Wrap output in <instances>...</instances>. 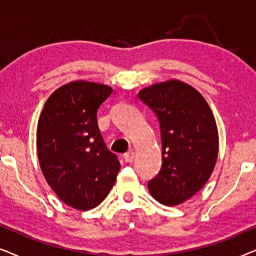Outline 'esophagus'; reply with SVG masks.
<instances>
[{
  "label": "esophagus",
  "mask_w": 256,
  "mask_h": 256,
  "mask_svg": "<svg viewBox=\"0 0 256 256\" xmlns=\"http://www.w3.org/2000/svg\"><path fill=\"white\" fill-rule=\"evenodd\" d=\"M134 157H135L134 152H132V150H129V152H127L124 155V162L130 163V162H132V160H134Z\"/></svg>",
  "instance_id": "esophagus-1"
}]
</instances>
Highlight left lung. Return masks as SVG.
Masks as SVG:
<instances>
[{
    "instance_id": "obj_1",
    "label": "left lung",
    "mask_w": 256,
    "mask_h": 256,
    "mask_svg": "<svg viewBox=\"0 0 256 256\" xmlns=\"http://www.w3.org/2000/svg\"><path fill=\"white\" fill-rule=\"evenodd\" d=\"M138 98L158 118L162 141V168L148 182L150 194L160 204H182L214 169L219 148L214 116L204 96L180 80L146 87Z\"/></svg>"
}]
</instances>
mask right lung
I'll use <instances>...</instances> for the list:
<instances>
[{"label":"right lung","instance_id":"add662e5","mask_svg":"<svg viewBox=\"0 0 256 256\" xmlns=\"http://www.w3.org/2000/svg\"><path fill=\"white\" fill-rule=\"evenodd\" d=\"M112 92L102 84L68 82L51 94L38 120L37 154L45 180L66 205L80 211L107 197L120 170L96 120Z\"/></svg>","mask_w":256,"mask_h":256}]
</instances>
